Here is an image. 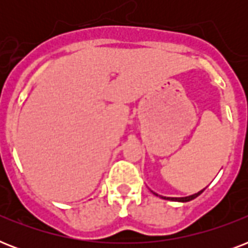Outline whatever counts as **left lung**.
Here are the masks:
<instances>
[{"mask_svg":"<svg viewBox=\"0 0 248 248\" xmlns=\"http://www.w3.org/2000/svg\"><path fill=\"white\" fill-rule=\"evenodd\" d=\"M203 190H201V192L196 193V194H192V196L181 197V198H176V197H162V198L163 200H169V201H177V202H189V201H192V200H194V198H197V197L200 196L201 193L203 192Z\"/></svg>","mask_w":248,"mask_h":248,"instance_id":"1","label":"left lung"}]
</instances>
